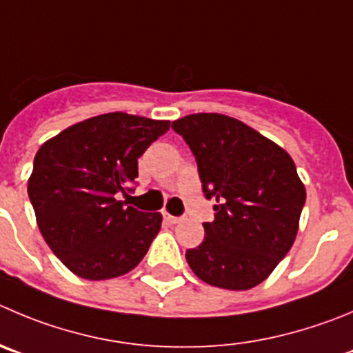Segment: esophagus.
I'll use <instances>...</instances> for the list:
<instances>
[{"instance_id":"1","label":"esophagus","mask_w":353,"mask_h":353,"mask_svg":"<svg viewBox=\"0 0 353 353\" xmlns=\"http://www.w3.org/2000/svg\"><path fill=\"white\" fill-rule=\"evenodd\" d=\"M163 216H164V221H166V223H170V225L179 223V221L182 220L180 216H173V214H170V213H163Z\"/></svg>"}]
</instances>
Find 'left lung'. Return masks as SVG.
<instances>
[{
	"instance_id": "obj_1",
	"label": "left lung",
	"mask_w": 353,
	"mask_h": 353,
	"mask_svg": "<svg viewBox=\"0 0 353 353\" xmlns=\"http://www.w3.org/2000/svg\"><path fill=\"white\" fill-rule=\"evenodd\" d=\"M197 163L214 220L185 258L204 283L244 291L263 283L291 250L305 204L293 159L277 143L223 114L173 121Z\"/></svg>"
}]
</instances>
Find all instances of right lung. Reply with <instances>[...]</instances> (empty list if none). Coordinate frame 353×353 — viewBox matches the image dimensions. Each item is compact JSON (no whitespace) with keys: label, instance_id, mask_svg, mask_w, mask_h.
<instances>
[{"label":"right lung","instance_id":"add662e5","mask_svg":"<svg viewBox=\"0 0 353 353\" xmlns=\"http://www.w3.org/2000/svg\"><path fill=\"white\" fill-rule=\"evenodd\" d=\"M170 130V121L110 112L72 124L36 152L28 194L46 244L88 281L133 270L161 229V213H145L128 196L139 157Z\"/></svg>","mask_w":353,"mask_h":353}]
</instances>
